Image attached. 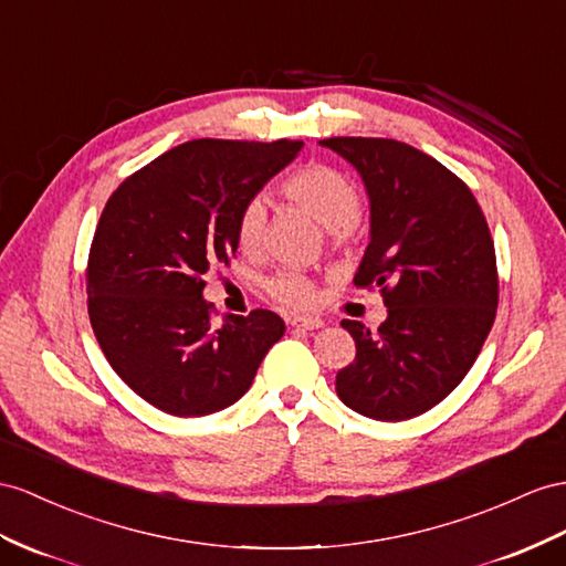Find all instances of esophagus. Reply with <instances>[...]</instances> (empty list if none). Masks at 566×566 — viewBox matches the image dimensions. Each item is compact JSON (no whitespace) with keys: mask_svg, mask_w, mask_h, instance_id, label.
Listing matches in <instances>:
<instances>
[{"mask_svg":"<svg viewBox=\"0 0 566 566\" xmlns=\"http://www.w3.org/2000/svg\"><path fill=\"white\" fill-rule=\"evenodd\" d=\"M292 327H298V329H308V332H313V329H321L325 323L321 321V317H306V315H298V317H292Z\"/></svg>","mask_w":566,"mask_h":566,"instance_id":"34e87169","label":"esophagus"}]
</instances>
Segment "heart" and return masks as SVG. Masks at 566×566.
<instances>
[{"label": "heart", "instance_id": "b5f03b06", "mask_svg": "<svg viewBox=\"0 0 566 566\" xmlns=\"http://www.w3.org/2000/svg\"><path fill=\"white\" fill-rule=\"evenodd\" d=\"M282 193L306 208L335 241H349L358 231V193L349 177L329 165H308L282 184ZM265 202L253 198L237 220V241L243 253H255L265 234ZM270 294L284 306L303 308L311 303L313 286L306 274L286 270L270 280Z\"/></svg>", "mask_w": 566, "mask_h": 566}]
</instances>
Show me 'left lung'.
Returning a JSON list of instances; mask_svg holds the SVG:
<instances>
[{"mask_svg": "<svg viewBox=\"0 0 566 566\" xmlns=\"http://www.w3.org/2000/svg\"><path fill=\"white\" fill-rule=\"evenodd\" d=\"M364 179L370 241L356 286H380L378 332L344 321L354 364L337 395L375 421H407L440 403L481 354L497 311L490 229L469 186L438 159L392 138H327Z\"/></svg>", "mask_w": 566, "mask_h": 566, "instance_id": "left-lung-1", "label": "left lung"}]
</instances>
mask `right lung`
I'll use <instances>...</instances> for the list:
<instances>
[{"label": "right lung", "mask_w": 566, "mask_h": 566, "mask_svg": "<svg viewBox=\"0 0 566 566\" xmlns=\"http://www.w3.org/2000/svg\"><path fill=\"white\" fill-rule=\"evenodd\" d=\"M301 148L188 140L107 200L85 272L91 325L114 373L155 409L193 418L231 407L284 335L282 317L263 308L212 325L202 274L229 263L239 212Z\"/></svg>", "instance_id": "1"}]
</instances>
